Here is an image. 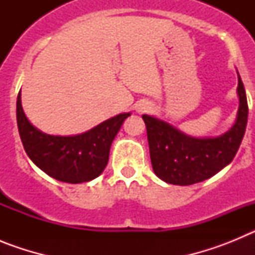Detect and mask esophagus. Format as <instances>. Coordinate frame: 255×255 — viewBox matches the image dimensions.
I'll use <instances>...</instances> for the list:
<instances>
[{
  "instance_id": "1",
  "label": "esophagus",
  "mask_w": 255,
  "mask_h": 255,
  "mask_svg": "<svg viewBox=\"0 0 255 255\" xmlns=\"http://www.w3.org/2000/svg\"><path fill=\"white\" fill-rule=\"evenodd\" d=\"M150 105L149 103H140L138 106V112L139 114H147V112L150 111Z\"/></svg>"
}]
</instances>
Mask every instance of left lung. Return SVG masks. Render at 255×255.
Wrapping results in <instances>:
<instances>
[{"label":"left lung","instance_id":"obj_1","mask_svg":"<svg viewBox=\"0 0 255 255\" xmlns=\"http://www.w3.org/2000/svg\"><path fill=\"white\" fill-rule=\"evenodd\" d=\"M239 110L234 126L216 138H194L166 121L143 115L154 173L173 185H193L221 171L235 157L248 123V101L238 73Z\"/></svg>","mask_w":255,"mask_h":255}]
</instances>
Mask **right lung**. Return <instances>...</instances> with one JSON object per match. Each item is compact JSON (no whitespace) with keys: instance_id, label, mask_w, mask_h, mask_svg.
Instances as JSON below:
<instances>
[{"instance_id":"add662e5","label":"right lung","mask_w":255,"mask_h":255,"mask_svg":"<svg viewBox=\"0 0 255 255\" xmlns=\"http://www.w3.org/2000/svg\"><path fill=\"white\" fill-rule=\"evenodd\" d=\"M129 114H120L93 129L71 136L48 135L30 124L17 94L16 120L20 139L33 163L48 176L69 184L96 179L107 166L110 148Z\"/></svg>"}]
</instances>
